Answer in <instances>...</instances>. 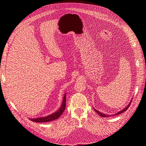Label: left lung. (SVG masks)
Here are the masks:
<instances>
[{"mask_svg": "<svg viewBox=\"0 0 146 146\" xmlns=\"http://www.w3.org/2000/svg\"><path fill=\"white\" fill-rule=\"evenodd\" d=\"M132 101V100H131ZM131 102L129 104V105H127V107H125L124 109H123L122 110H121V111H119V113H116V114H115V115H117V114H121V113H122L123 112H124L125 111H126V110L129 108V107H130V104H131ZM94 110L96 111V112H97V113H98L99 115H100V116H102V117H107V116H108V115H106V114H103V113H100V111H98V110H96V109H94Z\"/></svg>", "mask_w": 146, "mask_h": 146, "instance_id": "obj_1", "label": "left lung"}]
</instances>
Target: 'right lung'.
Returning <instances> with one entry per match:
<instances>
[{
	"label": "right lung",
	"instance_id": "right-lung-1",
	"mask_svg": "<svg viewBox=\"0 0 146 146\" xmlns=\"http://www.w3.org/2000/svg\"><path fill=\"white\" fill-rule=\"evenodd\" d=\"M66 94H64V99L63 100L62 105H61V107L58 110V111L53 113L50 115L46 116L44 117H39V118H35V119H30L33 122H50L52 121L55 120L56 119L58 118L61 114H63V111H64V109L66 108Z\"/></svg>",
	"mask_w": 146,
	"mask_h": 146
}]
</instances>
